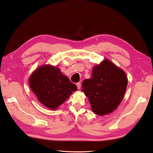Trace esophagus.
Here are the masks:
<instances>
[{"label":"esophagus","mask_w":153,"mask_h":153,"mask_svg":"<svg viewBox=\"0 0 153 153\" xmlns=\"http://www.w3.org/2000/svg\"><path fill=\"white\" fill-rule=\"evenodd\" d=\"M76 86H77V88L79 89L81 88V83H76Z\"/></svg>","instance_id":"obj_1"}]
</instances>
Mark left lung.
<instances>
[{
    "label": "left lung",
    "mask_w": 153,
    "mask_h": 153,
    "mask_svg": "<svg viewBox=\"0 0 153 153\" xmlns=\"http://www.w3.org/2000/svg\"><path fill=\"white\" fill-rule=\"evenodd\" d=\"M127 85V77L124 71L105 59L95 65L91 78L83 81L82 86L93 111L98 115H105L119 106Z\"/></svg>",
    "instance_id": "1"
}]
</instances>
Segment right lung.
Returning a JSON list of instances; mask_svg holds the SVG:
<instances>
[{
    "mask_svg": "<svg viewBox=\"0 0 153 153\" xmlns=\"http://www.w3.org/2000/svg\"><path fill=\"white\" fill-rule=\"evenodd\" d=\"M32 91L39 101L51 109H56L77 90L76 85L62 74L58 67L47 65L36 69L29 79Z\"/></svg>",
    "mask_w": 153,
    "mask_h": 153,
    "instance_id": "obj_1",
    "label": "right lung"
}]
</instances>
